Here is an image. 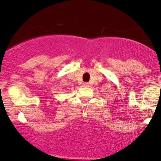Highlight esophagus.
<instances>
[{
  "label": "esophagus",
  "mask_w": 161,
  "mask_h": 161,
  "mask_svg": "<svg viewBox=\"0 0 161 161\" xmlns=\"http://www.w3.org/2000/svg\"><path fill=\"white\" fill-rule=\"evenodd\" d=\"M82 86L84 87H88L89 86V84H88V82H84V83H82Z\"/></svg>",
  "instance_id": "34e87169"
}]
</instances>
